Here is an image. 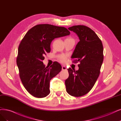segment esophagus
Instances as JSON below:
<instances>
[{"instance_id":"esophagus-1","label":"esophagus","mask_w":121,"mask_h":121,"mask_svg":"<svg viewBox=\"0 0 121 121\" xmlns=\"http://www.w3.org/2000/svg\"><path fill=\"white\" fill-rule=\"evenodd\" d=\"M62 70H67L66 67V66H62Z\"/></svg>"}]
</instances>
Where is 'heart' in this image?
I'll use <instances>...</instances> for the list:
<instances>
[{"label":"heart","mask_w":121,"mask_h":121,"mask_svg":"<svg viewBox=\"0 0 121 121\" xmlns=\"http://www.w3.org/2000/svg\"><path fill=\"white\" fill-rule=\"evenodd\" d=\"M72 39V38H67L66 39ZM59 59L61 62H64L66 59V57L64 55H61L59 57Z\"/></svg>","instance_id":"b5f03b06"}]
</instances>
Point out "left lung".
Returning a JSON list of instances; mask_svg holds the SVG:
<instances>
[{"instance_id": "left-lung-1", "label": "left lung", "mask_w": 121, "mask_h": 121, "mask_svg": "<svg viewBox=\"0 0 121 121\" xmlns=\"http://www.w3.org/2000/svg\"><path fill=\"white\" fill-rule=\"evenodd\" d=\"M77 35L80 41L71 56L75 63L80 62L79 69H68L69 77L65 80L66 91L74 97L87 94L94 85L103 61V46L101 40L91 28L84 25L68 28Z\"/></svg>"}]
</instances>
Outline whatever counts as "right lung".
<instances>
[{
  "label": "right lung",
  "instance_id": "right-lung-1",
  "mask_svg": "<svg viewBox=\"0 0 121 121\" xmlns=\"http://www.w3.org/2000/svg\"><path fill=\"white\" fill-rule=\"evenodd\" d=\"M70 34L64 27L38 24L31 28L21 40L16 63L21 82L31 95L44 98L49 94L50 81L60 72L62 67L54 62L50 67H46L42 62L44 56L50 52L53 40Z\"/></svg>",
  "mask_w": 121,
  "mask_h": 121
}]
</instances>
